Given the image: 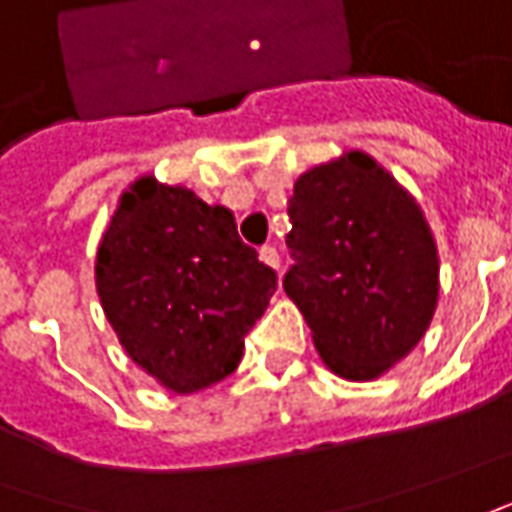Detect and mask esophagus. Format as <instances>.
Returning <instances> with one entry per match:
<instances>
[{
	"instance_id": "obj_1",
	"label": "esophagus",
	"mask_w": 512,
	"mask_h": 512,
	"mask_svg": "<svg viewBox=\"0 0 512 512\" xmlns=\"http://www.w3.org/2000/svg\"><path fill=\"white\" fill-rule=\"evenodd\" d=\"M260 260L280 274V255H277V249H274V246H263V249H260Z\"/></svg>"
}]
</instances>
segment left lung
<instances>
[{
  "label": "left lung",
  "instance_id": "8db88e82",
  "mask_svg": "<svg viewBox=\"0 0 512 512\" xmlns=\"http://www.w3.org/2000/svg\"><path fill=\"white\" fill-rule=\"evenodd\" d=\"M288 215L285 294L330 373L375 381L415 350L437 311L440 255L426 215L364 151L305 170Z\"/></svg>",
  "mask_w": 512,
  "mask_h": 512
}]
</instances>
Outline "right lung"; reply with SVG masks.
<instances>
[{"label":"right lung","instance_id":"1","mask_svg":"<svg viewBox=\"0 0 512 512\" xmlns=\"http://www.w3.org/2000/svg\"><path fill=\"white\" fill-rule=\"evenodd\" d=\"M95 285L128 358L159 387L193 395L235 373L277 274L238 238L227 207L139 176L97 246Z\"/></svg>","mask_w":512,"mask_h":512}]
</instances>
